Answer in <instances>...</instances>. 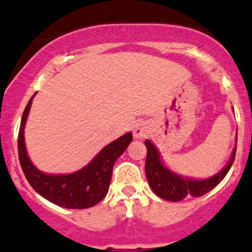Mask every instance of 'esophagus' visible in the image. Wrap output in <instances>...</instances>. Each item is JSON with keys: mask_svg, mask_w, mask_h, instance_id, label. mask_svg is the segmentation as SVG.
I'll list each match as a JSON object with an SVG mask.
<instances>
[{"mask_svg": "<svg viewBox=\"0 0 252 252\" xmlns=\"http://www.w3.org/2000/svg\"><path fill=\"white\" fill-rule=\"evenodd\" d=\"M147 133H148V128L146 126V124L139 123L134 126V129H133V134H134V138H137V139L146 137Z\"/></svg>", "mask_w": 252, "mask_h": 252, "instance_id": "esophagus-1", "label": "esophagus"}]
</instances>
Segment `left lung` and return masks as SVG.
Masks as SVG:
<instances>
[{"instance_id":"obj_1","label":"left lung","mask_w":252,"mask_h":252,"mask_svg":"<svg viewBox=\"0 0 252 252\" xmlns=\"http://www.w3.org/2000/svg\"><path fill=\"white\" fill-rule=\"evenodd\" d=\"M144 144L147 147L146 176L149 186L158 197L172 202L182 201L183 198L188 197L203 196L211 189H214L230 171L236 154V146H235L230 160L221 172L206 180H192V178H185L167 168L160 159L159 152L151 140L147 139Z\"/></svg>"}]
</instances>
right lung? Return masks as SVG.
Instances as JSON below:
<instances>
[{
  "instance_id": "obj_1",
  "label": "right lung",
  "mask_w": 252,
  "mask_h": 252,
  "mask_svg": "<svg viewBox=\"0 0 252 252\" xmlns=\"http://www.w3.org/2000/svg\"><path fill=\"white\" fill-rule=\"evenodd\" d=\"M33 98V96H32ZM32 98L27 103L20 126L19 159L26 180L40 196L65 208H89L99 203L109 189L114 163L133 140L131 133L122 135L104 147L92 162L80 171L70 174H47L38 171L27 156L24 129Z\"/></svg>"
}]
</instances>
